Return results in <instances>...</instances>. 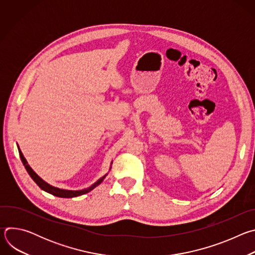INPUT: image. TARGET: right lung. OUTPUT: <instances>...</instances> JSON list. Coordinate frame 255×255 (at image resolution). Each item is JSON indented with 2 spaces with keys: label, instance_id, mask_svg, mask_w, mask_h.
<instances>
[{
  "label": "right lung",
  "instance_id": "1",
  "mask_svg": "<svg viewBox=\"0 0 255 255\" xmlns=\"http://www.w3.org/2000/svg\"><path fill=\"white\" fill-rule=\"evenodd\" d=\"M18 150H19L20 158H21V160H22V162H23V164H24V166H25L27 172L29 173V175H30L31 178L35 181V183L37 184V186H38L41 190H43V191H45V192H47V193H49V194H51V195H53V196L59 197V198H75V197H79V196L85 195V194L91 192L92 190H94L96 187H98V186L102 183V181L104 180V178L107 176V174H108V173H106L104 176H102L101 178H99L95 184H93L91 187H89V188H87V189H84V190L71 191V190L59 189V188H56V187H53V186L49 185L48 183H46L45 180H43L37 173H36V172L30 167V165L28 164V162H27L26 158L24 157L22 151L20 150L19 146H18ZM110 169H111V167H110Z\"/></svg>",
  "mask_w": 255,
  "mask_h": 255
}]
</instances>
